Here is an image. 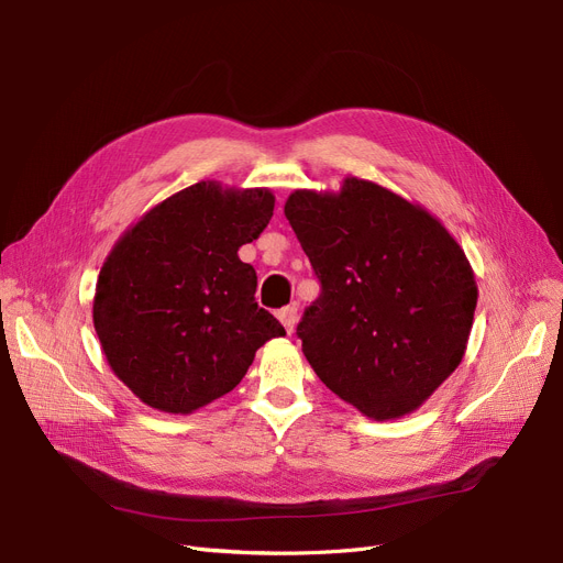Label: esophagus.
<instances>
[{
  "instance_id": "esophagus-1",
  "label": "esophagus",
  "mask_w": 563,
  "mask_h": 563,
  "mask_svg": "<svg viewBox=\"0 0 563 563\" xmlns=\"http://www.w3.org/2000/svg\"><path fill=\"white\" fill-rule=\"evenodd\" d=\"M278 319L287 333H294V327H297V306H287L278 310Z\"/></svg>"
}]
</instances>
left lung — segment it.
<instances>
[{
	"label": "left lung",
	"mask_w": 563,
	"mask_h": 563,
	"mask_svg": "<svg viewBox=\"0 0 563 563\" xmlns=\"http://www.w3.org/2000/svg\"><path fill=\"white\" fill-rule=\"evenodd\" d=\"M285 217L321 283L299 323L303 356L372 420L418 410L461 365L475 319V272L422 205L361 177L297 189Z\"/></svg>",
	"instance_id": "1"
}]
</instances>
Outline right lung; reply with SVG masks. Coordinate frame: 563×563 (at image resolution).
Instances as JSON below:
<instances>
[{
	"label": "right lung",
	"instance_id": "obj_1",
	"mask_svg": "<svg viewBox=\"0 0 563 563\" xmlns=\"http://www.w3.org/2000/svg\"><path fill=\"white\" fill-rule=\"evenodd\" d=\"M272 189L202 180L151 207L109 251L93 327L111 372L173 416L228 395L255 351L285 329L257 308V276L236 251L274 214Z\"/></svg>",
	"mask_w": 563,
	"mask_h": 563
}]
</instances>
